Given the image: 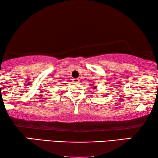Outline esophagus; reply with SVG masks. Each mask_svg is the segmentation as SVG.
Returning a JSON list of instances; mask_svg holds the SVG:
<instances>
[{"label":"esophagus","instance_id":"obj_1","mask_svg":"<svg viewBox=\"0 0 158 158\" xmlns=\"http://www.w3.org/2000/svg\"><path fill=\"white\" fill-rule=\"evenodd\" d=\"M72 81H73L74 83H79V82L80 81L79 79H74L73 80H72Z\"/></svg>","mask_w":158,"mask_h":158}]
</instances>
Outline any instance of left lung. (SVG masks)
Here are the masks:
<instances>
[{
  "label": "left lung",
  "instance_id": "left-lung-1",
  "mask_svg": "<svg viewBox=\"0 0 158 158\" xmlns=\"http://www.w3.org/2000/svg\"><path fill=\"white\" fill-rule=\"evenodd\" d=\"M96 87L95 86H94V89H96Z\"/></svg>",
  "mask_w": 158,
  "mask_h": 158
}]
</instances>
